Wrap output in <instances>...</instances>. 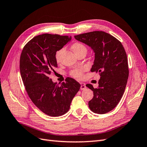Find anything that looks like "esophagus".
<instances>
[{
	"instance_id": "34e87169",
	"label": "esophagus",
	"mask_w": 147,
	"mask_h": 147,
	"mask_svg": "<svg viewBox=\"0 0 147 147\" xmlns=\"http://www.w3.org/2000/svg\"><path fill=\"white\" fill-rule=\"evenodd\" d=\"M80 84H81V86H80V89L82 90H85L86 89V84H85V83H80Z\"/></svg>"
}]
</instances>
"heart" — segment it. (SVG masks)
<instances>
[{
  "label": "heart",
  "mask_w": 147,
  "mask_h": 147,
  "mask_svg": "<svg viewBox=\"0 0 147 147\" xmlns=\"http://www.w3.org/2000/svg\"><path fill=\"white\" fill-rule=\"evenodd\" d=\"M71 48H72L73 51L75 53V55H77V56L82 54L83 53H86V51H87L86 47L84 46L83 43H80V42L74 43L72 45V46H71ZM64 50V48H61L56 51L55 54V58L57 63H59V62H61L62 55H63ZM83 71H84V69L82 68L75 69L70 71V75L75 78L80 79L82 78Z\"/></svg>",
  "instance_id": "b5f03b06"
}]
</instances>
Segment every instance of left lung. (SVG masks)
I'll return each mask as SVG.
<instances>
[{
    "label": "left lung",
    "mask_w": 147,
    "mask_h": 147,
    "mask_svg": "<svg viewBox=\"0 0 147 147\" xmlns=\"http://www.w3.org/2000/svg\"><path fill=\"white\" fill-rule=\"evenodd\" d=\"M74 37L90 47L95 53L91 71L99 72L100 78L98 88L91 84L86 85L94 94L88 105L94 113L105 114L118 105L125 90L129 77L126 51L118 39L103 31H92Z\"/></svg>",
    "instance_id": "1"
}]
</instances>
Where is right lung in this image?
I'll list each match as a JSON object with an SVG mask.
<instances>
[{"mask_svg": "<svg viewBox=\"0 0 147 147\" xmlns=\"http://www.w3.org/2000/svg\"><path fill=\"white\" fill-rule=\"evenodd\" d=\"M70 40L67 35H39L26 44L20 56V73L26 91L35 105L50 117L67 112L81 86L72 78H67L59 86L49 77L57 67L56 51Z\"/></svg>", "mask_w": 147, "mask_h": 147, "instance_id": "add662e5", "label": "right lung"}]
</instances>
